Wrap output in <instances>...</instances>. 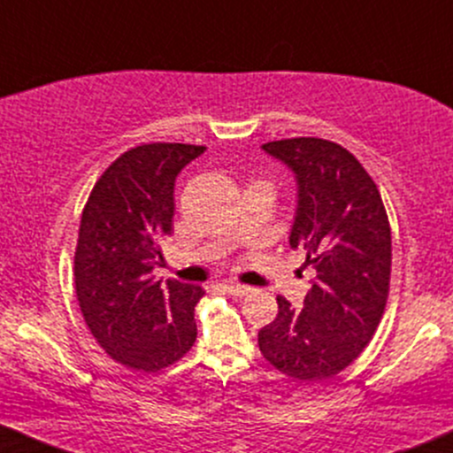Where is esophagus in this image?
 Returning <instances> with one entry per match:
<instances>
[{
	"label": "esophagus",
	"instance_id": "obj_1",
	"mask_svg": "<svg viewBox=\"0 0 453 453\" xmlns=\"http://www.w3.org/2000/svg\"><path fill=\"white\" fill-rule=\"evenodd\" d=\"M223 288H226V292L227 294H232V296H247L249 292H251V288H249V285H241V283H226L223 285Z\"/></svg>",
	"mask_w": 453,
	"mask_h": 453
}]
</instances>
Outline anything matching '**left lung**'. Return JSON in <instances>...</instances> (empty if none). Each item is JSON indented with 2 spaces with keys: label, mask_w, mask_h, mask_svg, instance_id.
<instances>
[{
  "label": "left lung",
  "mask_w": 453,
  "mask_h": 453,
  "mask_svg": "<svg viewBox=\"0 0 453 453\" xmlns=\"http://www.w3.org/2000/svg\"><path fill=\"white\" fill-rule=\"evenodd\" d=\"M296 174L292 249L315 268L303 309L277 296L279 313L257 334L283 375L319 381L347 368L375 334L389 292L392 232L375 180L347 149L324 138L262 144Z\"/></svg>",
  "instance_id": "8db88e82"
}]
</instances>
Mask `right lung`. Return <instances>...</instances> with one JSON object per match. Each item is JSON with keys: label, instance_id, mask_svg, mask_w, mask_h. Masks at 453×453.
I'll return each mask as SVG.
<instances>
[{"label": "right lung", "instance_id": "obj_1", "mask_svg": "<svg viewBox=\"0 0 453 453\" xmlns=\"http://www.w3.org/2000/svg\"><path fill=\"white\" fill-rule=\"evenodd\" d=\"M206 147L153 142L129 149L93 187L74 253L76 298L93 339L112 360L157 372L196 342L194 309L200 285L170 279L153 268L159 242L173 234L174 180Z\"/></svg>", "mask_w": 453, "mask_h": 453}]
</instances>
